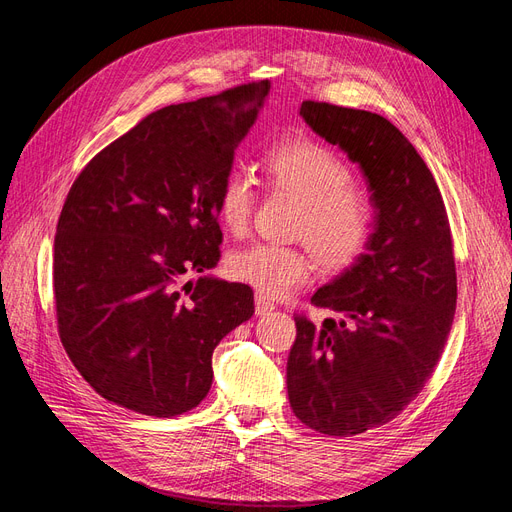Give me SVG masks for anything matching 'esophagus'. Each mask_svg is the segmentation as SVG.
I'll list each match as a JSON object with an SVG mask.
<instances>
[{"label":"esophagus","instance_id":"34e87169","mask_svg":"<svg viewBox=\"0 0 512 512\" xmlns=\"http://www.w3.org/2000/svg\"><path fill=\"white\" fill-rule=\"evenodd\" d=\"M254 303H256V314H258V316H267V314H271L273 309H275L273 301H269L267 297H262V294H256Z\"/></svg>","mask_w":512,"mask_h":512}]
</instances>
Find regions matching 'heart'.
Returning a JSON list of instances; mask_svg holds the SVG:
<instances>
[{
  "label": "heart",
  "mask_w": 512,
  "mask_h": 512,
  "mask_svg": "<svg viewBox=\"0 0 512 512\" xmlns=\"http://www.w3.org/2000/svg\"><path fill=\"white\" fill-rule=\"evenodd\" d=\"M262 179L271 190L299 200L292 226L318 265L342 271L359 258L376 228L374 205L354 185V173L335 151L314 141H288L262 160ZM256 205V188L243 168L222 179L215 211L232 235H243ZM226 271L235 282L252 286L262 297H284L312 275V260L301 247L256 243L230 254Z\"/></svg>",
  "instance_id": "obj_1"
}]
</instances>
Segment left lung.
<instances>
[{
  "mask_svg": "<svg viewBox=\"0 0 512 512\" xmlns=\"http://www.w3.org/2000/svg\"><path fill=\"white\" fill-rule=\"evenodd\" d=\"M301 117L359 164L376 228L365 252L299 314L286 384L294 416L327 436L393 421L423 391L451 333L457 273L442 194L408 138L382 115L305 100Z\"/></svg>",
  "mask_w": 512,
  "mask_h": 512,
  "instance_id": "8db88e82",
  "label": "left lung"
}]
</instances>
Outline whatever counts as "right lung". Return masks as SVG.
<instances>
[{"label": "right lung", "mask_w": 512, "mask_h": 512, "mask_svg": "<svg viewBox=\"0 0 512 512\" xmlns=\"http://www.w3.org/2000/svg\"><path fill=\"white\" fill-rule=\"evenodd\" d=\"M271 83L170 104L76 177L55 235L61 344L113 404L170 418L211 389L215 346L254 314V292L203 275L220 260L215 198Z\"/></svg>", "instance_id": "right-lung-1"}]
</instances>
